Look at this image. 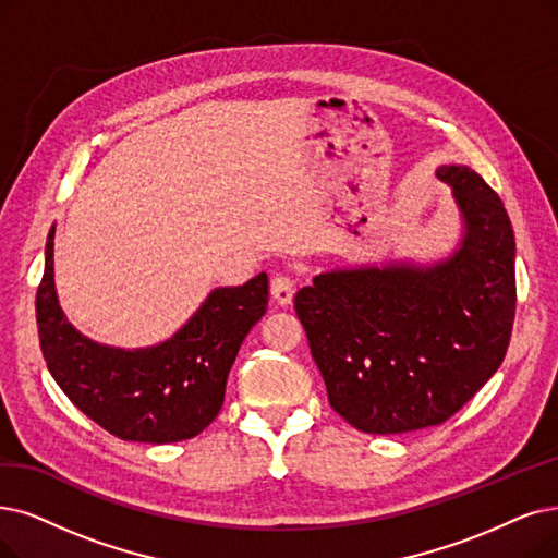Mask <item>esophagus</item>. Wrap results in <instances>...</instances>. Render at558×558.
I'll return each instance as SVG.
<instances>
[{
	"mask_svg": "<svg viewBox=\"0 0 558 558\" xmlns=\"http://www.w3.org/2000/svg\"><path fill=\"white\" fill-rule=\"evenodd\" d=\"M270 291H272L275 302L281 304V306H286V304H291V300H293L295 283H293L291 277L275 275V277H272V283H270Z\"/></svg>",
	"mask_w": 558,
	"mask_h": 558,
	"instance_id": "obj_1",
	"label": "esophagus"
}]
</instances>
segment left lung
Masks as SVG:
<instances>
[{
  "mask_svg": "<svg viewBox=\"0 0 558 558\" xmlns=\"http://www.w3.org/2000/svg\"><path fill=\"white\" fill-rule=\"evenodd\" d=\"M435 175L458 213L453 250L337 265L295 295L333 412L371 435L439 426L497 373L515 318V233L464 165Z\"/></svg>",
  "mask_w": 558,
  "mask_h": 558,
  "instance_id": "left-lung-1",
  "label": "left lung"
}]
</instances>
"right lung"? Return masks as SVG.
Segmentation results:
<instances>
[{
  "label": "right lung",
  "mask_w": 558,
  "mask_h": 558,
  "mask_svg": "<svg viewBox=\"0 0 558 558\" xmlns=\"http://www.w3.org/2000/svg\"><path fill=\"white\" fill-rule=\"evenodd\" d=\"M267 311V275L213 288L190 320L146 348L98 343L65 318L54 286V227L36 293L40 350L61 391L125 441L169 444L202 433L225 403L227 377Z\"/></svg>",
  "instance_id": "1"
}]
</instances>
